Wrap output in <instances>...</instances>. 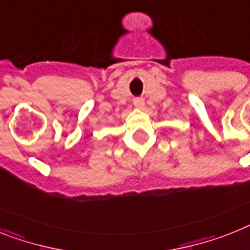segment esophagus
I'll return each mask as SVG.
<instances>
[{"mask_svg": "<svg viewBox=\"0 0 250 250\" xmlns=\"http://www.w3.org/2000/svg\"><path fill=\"white\" fill-rule=\"evenodd\" d=\"M133 104H135L136 108H138V109L145 108V100L141 99V98H136V99L133 100Z\"/></svg>", "mask_w": 250, "mask_h": 250, "instance_id": "1", "label": "esophagus"}]
</instances>
